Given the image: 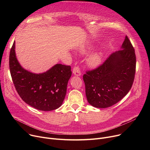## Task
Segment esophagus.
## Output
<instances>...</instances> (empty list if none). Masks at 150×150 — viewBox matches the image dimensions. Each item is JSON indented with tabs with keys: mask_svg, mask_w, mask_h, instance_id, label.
I'll use <instances>...</instances> for the list:
<instances>
[{
	"mask_svg": "<svg viewBox=\"0 0 150 150\" xmlns=\"http://www.w3.org/2000/svg\"><path fill=\"white\" fill-rule=\"evenodd\" d=\"M73 74L75 75V76H80L81 74V71L79 69V67H74V69H73Z\"/></svg>",
	"mask_w": 150,
	"mask_h": 150,
	"instance_id": "obj_1",
	"label": "esophagus"
}]
</instances>
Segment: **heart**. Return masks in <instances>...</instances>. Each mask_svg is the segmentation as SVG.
Returning <instances> with one entry per match:
<instances>
[{"label":"heart","instance_id":"heart-1","mask_svg":"<svg viewBox=\"0 0 150 150\" xmlns=\"http://www.w3.org/2000/svg\"><path fill=\"white\" fill-rule=\"evenodd\" d=\"M92 49L90 45H84L81 46L79 51L82 53H85ZM103 53L101 52H96L90 54L87 58V64L91 67H96L98 66L103 61Z\"/></svg>","mask_w":150,"mask_h":150}]
</instances>
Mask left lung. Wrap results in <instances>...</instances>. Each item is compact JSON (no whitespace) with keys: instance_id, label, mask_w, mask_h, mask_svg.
I'll return each instance as SVG.
<instances>
[{"instance_id":"1","label":"left lung","mask_w":150,"mask_h":150,"mask_svg":"<svg viewBox=\"0 0 150 150\" xmlns=\"http://www.w3.org/2000/svg\"><path fill=\"white\" fill-rule=\"evenodd\" d=\"M120 49L110 55L101 66L83 75L86 98L93 107L106 108L116 104L132 87L136 58L127 36Z\"/></svg>"}]
</instances>
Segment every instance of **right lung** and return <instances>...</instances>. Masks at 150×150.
Returning a JSON list of instances; mask_svg holds the SVG:
<instances>
[{"label": "right lung", "mask_w": 150, "mask_h": 150, "mask_svg": "<svg viewBox=\"0 0 150 150\" xmlns=\"http://www.w3.org/2000/svg\"><path fill=\"white\" fill-rule=\"evenodd\" d=\"M10 70L19 96L27 104L43 111L59 108L65 98L71 67L57 64L46 72L35 74L23 69L15 52V41L10 50Z\"/></svg>", "instance_id": "right-lung-1"}]
</instances>
